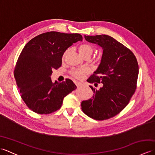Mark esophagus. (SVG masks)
Returning a JSON list of instances; mask_svg holds the SVG:
<instances>
[{"label":"esophagus","instance_id":"esophagus-1","mask_svg":"<svg viewBox=\"0 0 155 155\" xmlns=\"http://www.w3.org/2000/svg\"><path fill=\"white\" fill-rule=\"evenodd\" d=\"M74 83L76 85H77V87H80L81 85H82V83L81 82H78V81H75Z\"/></svg>","mask_w":155,"mask_h":155}]
</instances>
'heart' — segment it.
Masks as SVG:
<instances>
[{
	"instance_id": "heart-1",
	"label": "heart",
	"mask_w": 155,
	"mask_h": 155,
	"mask_svg": "<svg viewBox=\"0 0 155 155\" xmlns=\"http://www.w3.org/2000/svg\"><path fill=\"white\" fill-rule=\"evenodd\" d=\"M94 48L91 44L88 43H83L78 47V51L79 54L84 58H89L93 54ZM69 50L67 49L63 54H62V60H64L65 58L68 54ZM88 69L87 68H74L71 71L70 74L72 77L77 78V79H82L85 75L88 73Z\"/></svg>"
}]
</instances>
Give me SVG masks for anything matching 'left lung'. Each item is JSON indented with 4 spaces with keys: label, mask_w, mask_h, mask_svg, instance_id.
<instances>
[{
    "label": "left lung",
    "mask_w": 155,
    "mask_h": 155,
    "mask_svg": "<svg viewBox=\"0 0 155 155\" xmlns=\"http://www.w3.org/2000/svg\"><path fill=\"white\" fill-rule=\"evenodd\" d=\"M84 38L103 49L99 67L87 80L95 87L102 83V87L97 90L90 86L93 97L82 102L81 108L94 120H107L120 113L129 103L137 87L139 64L133 52L110 36Z\"/></svg>",
    "instance_id": "8db88e82"
}]
</instances>
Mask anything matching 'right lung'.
<instances>
[{"instance_id":"add662e5","label":"right lung","mask_w":155,"mask_h":155,"mask_svg":"<svg viewBox=\"0 0 155 155\" xmlns=\"http://www.w3.org/2000/svg\"><path fill=\"white\" fill-rule=\"evenodd\" d=\"M83 40L80 34L51 31L39 35L23 48L16 62L14 77L26 105L35 113L48 114L62 106L63 98L76 85L67 78L52 83V70L62 65L64 52L74 42Z\"/></svg>"}]
</instances>
